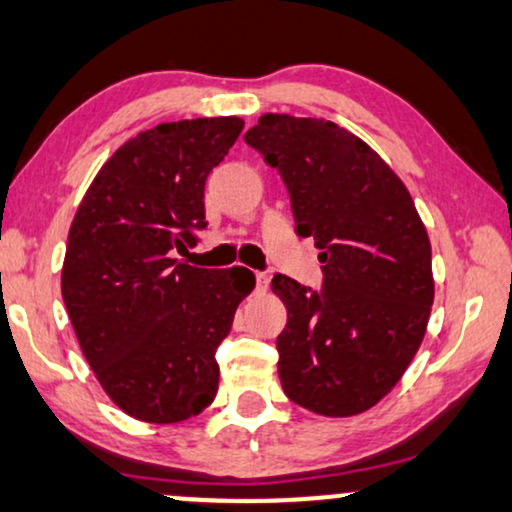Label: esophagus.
<instances>
[{
  "instance_id": "esophagus-1",
  "label": "esophagus",
  "mask_w": 512,
  "mask_h": 512,
  "mask_svg": "<svg viewBox=\"0 0 512 512\" xmlns=\"http://www.w3.org/2000/svg\"><path fill=\"white\" fill-rule=\"evenodd\" d=\"M255 278H257V290H260V293H267V288H269V274H257Z\"/></svg>"
}]
</instances>
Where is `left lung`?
<instances>
[{
	"mask_svg": "<svg viewBox=\"0 0 512 512\" xmlns=\"http://www.w3.org/2000/svg\"><path fill=\"white\" fill-rule=\"evenodd\" d=\"M245 144L281 172L297 234L323 262L321 293L271 281L288 312L276 340L283 392L319 416H357L392 392L428 331V229L397 172L335 122L264 113Z\"/></svg>",
	"mask_w": 512,
	"mask_h": 512,
	"instance_id": "left-lung-1",
	"label": "left lung"
}]
</instances>
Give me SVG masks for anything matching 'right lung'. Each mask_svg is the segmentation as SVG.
I'll return each instance as SVG.
<instances>
[{"instance_id": "obj_1", "label": "right lung", "mask_w": 512, "mask_h": 512, "mask_svg": "<svg viewBox=\"0 0 512 512\" xmlns=\"http://www.w3.org/2000/svg\"><path fill=\"white\" fill-rule=\"evenodd\" d=\"M243 125L224 115L139 132L96 172L70 224L61 293L77 342L103 392L144 423H181L215 401V349L255 288L243 267L174 257L205 229V179Z\"/></svg>"}]
</instances>
